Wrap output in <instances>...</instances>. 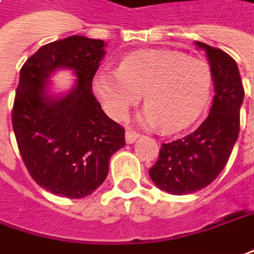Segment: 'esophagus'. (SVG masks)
I'll return each instance as SVG.
<instances>
[{
  "label": "esophagus",
  "instance_id": "1",
  "mask_svg": "<svg viewBox=\"0 0 254 254\" xmlns=\"http://www.w3.org/2000/svg\"><path fill=\"white\" fill-rule=\"evenodd\" d=\"M139 135H141V134L137 132V131H134L132 128H127V130H126V142H127V144H132L135 139L139 138Z\"/></svg>",
  "mask_w": 254,
  "mask_h": 254
}]
</instances>
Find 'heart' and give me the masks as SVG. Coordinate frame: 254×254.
Segmentation results:
<instances>
[{"mask_svg": "<svg viewBox=\"0 0 254 254\" xmlns=\"http://www.w3.org/2000/svg\"><path fill=\"white\" fill-rule=\"evenodd\" d=\"M213 74L209 64L178 52L146 51L120 64L117 73H102L94 81L97 97L115 119H124L144 95L141 120L166 132L195 123L209 104Z\"/></svg>", "mask_w": 254, "mask_h": 254, "instance_id": "1", "label": "heart"}]
</instances>
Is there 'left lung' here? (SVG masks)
I'll use <instances>...</instances> for the list:
<instances>
[{
	"label": "left lung",
	"mask_w": 254,
	"mask_h": 254,
	"mask_svg": "<svg viewBox=\"0 0 254 254\" xmlns=\"http://www.w3.org/2000/svg\"><path fill=\"white\" fill-rule=\"evenodd\" d=\"M206 51L214 81L210 113L187 137L162 144L149 169L152 181L173 195H185L211 184L228 163L241 127L245 90L237 62L224 51L196 41Z\"/></svg>",
	"instance_id": "1"
}]
</instances>
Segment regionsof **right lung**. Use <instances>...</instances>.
Segmentation results:
<instances>
[{
    "mask_svg": "<svg viewBox=\"0 0 254 254\" xmlns=\"http://www.w3.org/2000/svg\"><path fill=\"white\" fill-rule=\"evenodd\" d=\"M104 57L102 40L70 36L43 45L20 69L12 109L17 148L31 178L54 195H91L108 176L110 156L126 145L124 128L92 94ZM58 67L73 68L79 80L67 96L54 100L45 87Z\"/></svg>",
    "mask_w": 254,
    "mask_h": 254,
    "instance_id": "add662e5",
    "label": "right lung"
}]
</instances>
